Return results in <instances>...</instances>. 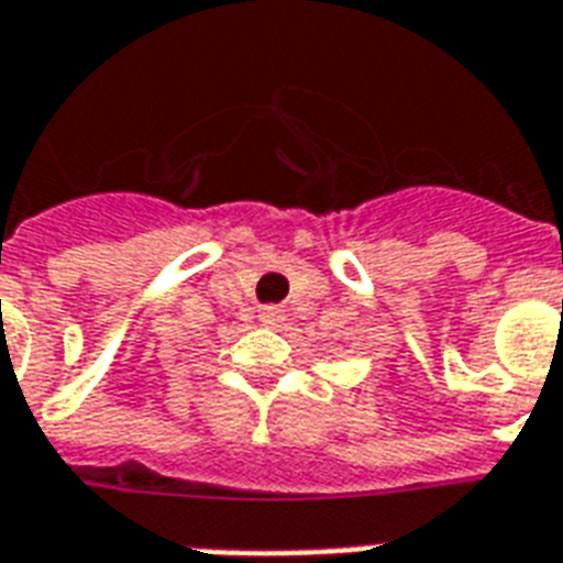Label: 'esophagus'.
<instances>
[{
    "mask_svg": "<svg viewBox=\"0 0 563 563\" xmlns=\"http://www.w3.org/2000/svg\"><path fill=\"white\" fill-rule=\"evenodd\" d=\"M260 321H263L265 327H280L283 321H286V312H283L280 307H263L260 309Z\"/></svg>",
    "mask_w": 563,
    "mask_h": 563,
    "instance_id": "obj_1",
    "label": "esophagus"
}]
</instances>
